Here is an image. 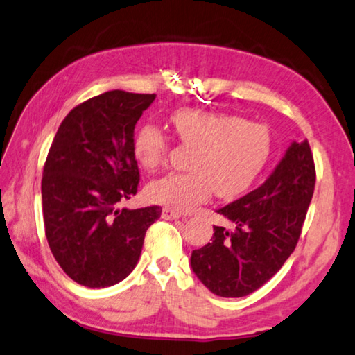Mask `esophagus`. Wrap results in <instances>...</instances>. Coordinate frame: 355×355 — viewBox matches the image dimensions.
<instances>
[{"instance_id": "34e87169", "label": "esophagus", "mask_w": 355, "mask_h": 355, "mask_svg": "<svg viewBox=\"0 0 355 355\" xmlns=\"http://www.w3.org/2000/svg\"><path fill=\"white\" fill-rule=\"evenodd\" d=\"M161 216L164 219H178V218H182L183 215L178 210H173V208H171V207H164V208H162Z\"/></svg>"}]
</instances>
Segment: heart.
<instances>
[{"mask_svg": "<svg viewBox=\"0 0 355 355\" xmlns=\"http://www.w3.org/2000/svg\"><path fill=\"white\" fill-rule=\"evenodd\" d=\"M171 123L178 139L193 147L189 172H171L148 184L151 200L173 208H188L210 196L221 199L245 193L263 172L272 156L273 137L261 123L240 115L200 109L173 112ZM134 157L147 171L166 161L168 139L155 125H144L132 144Z\"/></svg>", "mask_w": 355, "mask_h": 355, "instance_id": "obj_1", "label": "heart"}]
</instances>
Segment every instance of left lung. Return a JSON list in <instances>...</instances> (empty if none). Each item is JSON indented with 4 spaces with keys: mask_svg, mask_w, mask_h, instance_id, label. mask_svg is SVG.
<instances>
[{
    "mask_svg": "<svg viewBox=\"0 0 355 355\" xmlns=\"http://www.w3.org/2000/svg\"><path fill=\"white\" fill-rule=\"evenodd\" d=\"M316 183L308 140L292 142L266 182L216 210L230 227L213 226L191 268L219 297H245L273 277L294 252Z\"/></svg>",
    "mask_w": 355,
    "mask_h": 355,
    "instance_id": "obj_1",
    "label": "left lung"
}]
</instances>
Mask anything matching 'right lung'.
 Segmentation results:
<instances>
[{"instance_id":"obj_1","label":"right lung","mask_w":355,"mask_h":355,"mask_svg":"<svg viewBox=\"0 0 355 355\" xmlns=\"http://www.w3.org/2000/svg\"><path fill=\"white\" fill-rule=\"evenodd\" d=\"M156 94L112 89L74 107L61 123L42 172V213L52 254L76 283L109 288L142 252L161 207L120 208L136 196L134 128Z\"/></svg>"}]
</instances>
